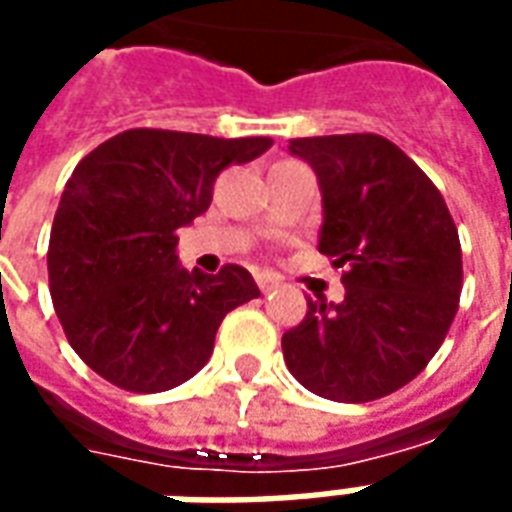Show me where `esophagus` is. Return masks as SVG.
<instances>
[{
    "label": "esophagus",
    "mask_w": 512,
    "mask_h": 512,
    "mask_svg": "<svg viewBox=\"0 0 512 512\" xmlns=\"http://www.w3.org/2000/svg\"><path fill=\"white\" fill-rule=\"evenodd\" d=\"M255 282H257V287L263 290V293H268V290H274V287L279 285V279H276L274 274H257Z\"/></svg>",
    "instance_id": "esophagus-1"
}]
</instances>
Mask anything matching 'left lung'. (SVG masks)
I'll return each instance as SVG.
<instances>
[{"mask_svg": "<svg viewBox=\"0 0 512 512\" xmlns=\"http://www.w3.org/2000/svg\"><path fill=\"white\" fill-rule=\"evenodd\" d=\"M323 192L320 252L342 268L344 301H306L282 336L306 391L374 401L415 380L445 342L461 298L456 222L434 181L382 135L295 138Z\"/></svg>", "mask_w": 512, "mask_h": 512, "instance_id": "8db88e82", "label": "left lung"}]
</instances>
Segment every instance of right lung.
Wrapping results in <instances>:
<instances>
[{
	"label": "right lung",
	"instance_id": "add662e5",
	"mask_svg": "<svg viewBox=\"0 0 512 512\" xmlns=\"http://www.w3.org/2000/svg\"><path fill=\"white\" fill-rule=\"evenodd\" d=\"M271 138L124 130L67 181L48 241V285L67 342L92 372L132 393L176 388L206 366L227 312L260 295L241 266H179L176 230L200 217L227 165Z\"/></svg>",
	"mask_w": 512,
	"mask_h": 512
}]
</instances>
